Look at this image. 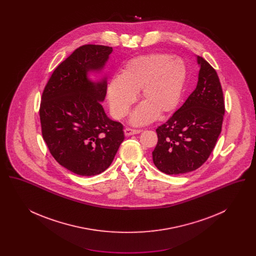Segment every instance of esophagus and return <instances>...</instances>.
<instances>
[{
	"label": "esophagus",
	"instance_id": "esophagus-1",
	"mask_svg": "<svg viewBox=\"0 0 256 256\" xmlns=\"http://www.w3.org/2000/svg\"><path fill=\"white\" fill-rule=\"evenodd\" d=\"M124 132L126 136H130V135H134V134H140V132H142V130H132V128H124Z\"/></svg>",
	"mask_w": 256,
	"mask_h": 256
}]
</instances>
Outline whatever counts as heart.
<instances>
[{
    "instance_id": "b5f03b06",
    "label": "heart",
    "mask_w": 256,
    "mask_h": 256,
    "mask_svg": "<svg viewBox=\"0 0 256 256\" xmlns=\"http://www.w3.org/2000/svg\"><path fill=\"white\" fill-rule=\"evenodd\" d=\"M186 78V66L180 58L162 54L134 58L124 66L119 78H113L108 86L111 113L116 119L126 117L140 91L143 102L132 112L130 124L143 126L158 115L165 117L178 106Z\"/></svg>"
}]
</instances>
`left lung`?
<instances>
[{
    "label": "left lung",
    "mask_w": 256,
    "mask_h": 256,
    "mask_svg": "<svg viewBox=\"0 0 256 256\" xmlns=\"http://www.w3.org/2000/svg\"><path fill=\"white\" fill-rule=\"evenodd\" d=\"M198 84L180 110L156 128L158 141L152 160L167 174L200 168L215 148L224 114V100L215 69L200 56Z\"/></svg>",
    "instance_id": "left-lung-1"
}]
</instances>
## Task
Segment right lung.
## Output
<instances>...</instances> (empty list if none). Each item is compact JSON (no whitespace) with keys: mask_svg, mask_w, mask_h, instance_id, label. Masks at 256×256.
<instances>
[{"mask_svg":"<svg viewBox=\"0 0 256 256\" xmlns=\"http://www.w3.org/2000/svg\"><path fill=\"white\" fill-rule=\"evenodd\" d=\"M111 52V47L91 44L74 50L56 68L41 98L43 139L54 158L78 176L106 170L124 139L122 124L110 119L100 104L106 76L89 78L104 69Z\"/></svg>","mask_w":256,"mask_h":256,"instance_id":"add662e5","label":"right lung"}]
</instances>
